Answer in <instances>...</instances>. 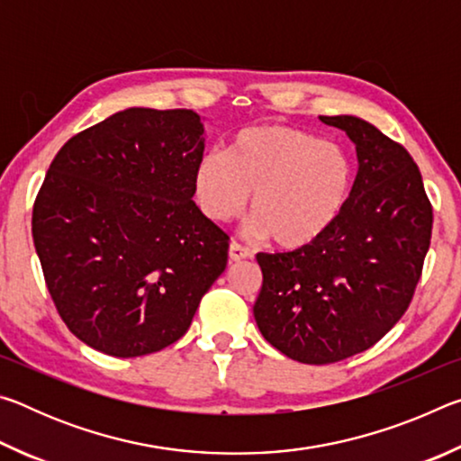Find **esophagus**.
Returning <instances> with one entry per match:
<instances>
[{
    "label": "esophagus",
    "instance_id": "obj_1",
    "mask_svg": "<svg viewBox=\"0 0 461 461\" xmlns=\"http://www.w3.org/2000/svg\"><path fill=\"white\" fill-rule=\"evenodd\" d=\"M246 258H249V249L246 246H241L240 241L233 240L230 244V260L240 262V260H246Z\"/></svg>",
    "mask_w": 461,
    "mask_h": 461
}]
</instances>
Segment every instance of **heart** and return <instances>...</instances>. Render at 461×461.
Masks as SVG:
<instances>
[{
	"instance_id": "obj_1",
	"label": "heart",
	"mask_w": 461,
	"mask_h": 461,
	"mask_svg": "<svg viewBox=\"0 0 461 461\" xmlns=\"http://www.w3.org/2000/svg\"><path fill=\"white\" fill-rule=\"evenodd\" d=\"M352 183V160L341 146L288 126L241 130L230 156L209 152L194 170V191L209 220L238 217L252 193L254 230L285 249L321 238L346 207Z\"/></svg>"
}]
</instances>
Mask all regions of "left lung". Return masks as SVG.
I'll list each match as a JSON object with an SVG mask.
<instances>
[{
  "label": "left lung",
  "mask_w": 461,
  "mask_h": 461,
  "mask_svg": "<svg viewBox=\"0 0 461 461\" xmlns=\"http://www.w3.org/2000/svg\"><path fill=\"white\" fill-rule=\"evenodd\" d=\"M356 144L346 207L321 238L293 252L256 254L254 319L291 360L333 364L372 348L409 309L431 244L433 207L412 156L354 115H321Z\"/></svg>",
  "instance_id": "obj_1"
}]
</instances>
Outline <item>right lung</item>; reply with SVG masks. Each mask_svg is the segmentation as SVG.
<instances>
[{
  "label": "right lung",
  "mask_w": 461,
  "mask_h": 461,
  "mask_svg": "<svg viewBox=\"0 0 461 461\" xmlns=\"http://www.w3.org/2000/svg\"><path fill=\"white\" fill-rule=\"evenodd\" d=\"M205 150L191 109L130 107L60 148L32 209L44 283L65 325L115 357L189 330L230 236L194 205Z\"/></svg>",
  "instance_id": "add662e5"
}]
</instances>
